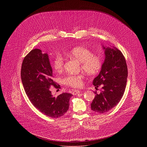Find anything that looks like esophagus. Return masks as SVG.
<instances>
[{
	"label": "esophagus",
	"mask_w": 147,
	"mask_h": 147,
	"mask_svg": "<svg viewBox=\"0 0 147 147\" xmlns=\"http://www.w3.org/2000/svg\"><path fill=\"white\" fill-rule=\"evenodd\" d=\"M79 93H80V91L79 90H74L72 92V93L73 95H76V94H78Z\"/></svg>",
	"instance_id": "1"
}]
</instances>
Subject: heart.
Returning a JSON list of instances; mask_svg holds the SVG:
<instances>
[{"label":"heart","mask_w":147,"mask_h":147,"mask_svg":"<svg viewBox=\"0 0 147 147\" xmlns=\"http://www.w3.org/2000/svg\"><path fill=\"white\" fill-rule=\"evenodd\" d=\"M67 54L81 63L82 69L88 75H95L99 72L102 68V60L100 56L93 54L90 50L84 47L73 48ZM53 65L57 71H60L63 69L64 58L61 54H57L55 55ZM83 74H68L62 79V82L66 86L78 88L83 84Z\"/></svg>","instance_id":"heart-1"}]
</instances>
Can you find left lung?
<instances>
[{
	"instance_id": "1",
	"label": "left lung",
	"mask_w": 147,
	"mask_h": 147,
	"mask_svg": "<svg viewBox=\"0 0 147 147\" xmlns=\"http://www.w3.org/2000/svg\"><path fill=\"white\" fill-rule=\"evenodd\" d=\"M105 60L101 71L93 84L96 88L101 85L102 90L97 94L91 105V109L98 113H105L116 106L123 96L128 76L126 59L122 52L115 47H106Z\"/></svg>"
}]
</instances>
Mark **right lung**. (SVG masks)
Returning <instances> with one entry per match:
<instances>
[{
    "label": "right lung",
    "mask_w": 147,
    "mask_h": 147,
    "mask_svg": "<svg viewBox=\"0 0 147 147\" xmlns=\"http://www.w3.org/2000/svg\"><path fill=\"white\" fill-rule=\"evenodd\" d=\"M53 69L48 54L38 49L31 50L21 65V78L25 93L33 105L45 115L57 118L65 115L72 94L63 93L57 97L50 90L51 85L59 88L52 80Z\"/></svg>",
    "instance_id": "right-lung-1"
}]
</instances>
